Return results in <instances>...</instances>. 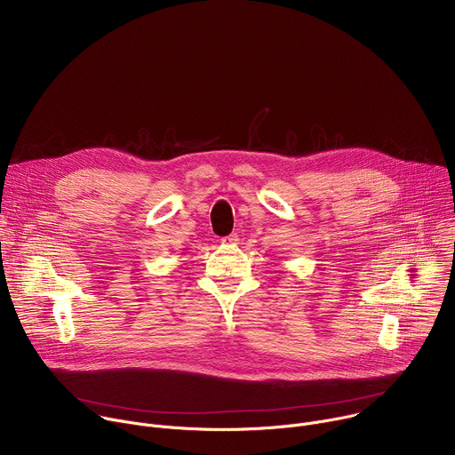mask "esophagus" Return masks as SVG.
I'll list each match as a JSON object with an SVG mask.
<instances>
[{
	"instance_id": "esophagus-1",
	"label": "esophagus",
	"mask_w": 455,
	"mask_h": 455,
	"mask_svg": "<svg viewBox=\"0 0 455 455\" xmlns=\"http://www.w3.org/2000/svg\"><path fill=\"white\" fill-rule=\"evenodd\" d=\"M221 243H223L225 246H235V244L239 243V235H237V234L225 235V237H221Z\"/></svg>"
}]
</instances>
